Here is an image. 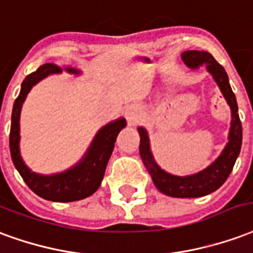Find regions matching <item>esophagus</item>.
Returning a JSON list of instances; mask_svg holds the SVG:
<instances>
[{
	"instance_id": "34e87169",
	"label": "esophagus",
	"mask_w": 253,
	"mask_h": 253,
	"mask_svg": "<svg viewBox=\"0 0 253 253\" xmlns=\"http://www.w3.org/2000/svg\"><path fill=\"white\" fill-rule=\"evenodd\" d=\"M125 117H126V121H128V125L130 126H134V125L139 124L140 121V114L139 110L136 106H129L125 112Z\"/></svg>"
}]
</instances>
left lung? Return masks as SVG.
<instances>
[{"mask_svg":"<svg viewBox=\"0 0 253 253\" xmlns=\"http://www.w3.org/2000/svg\"><path fill=\"white\" fill-rule=\"evenodd\" d=\"M180 58L183 63L191 70L205 66L208 73L213 77L217 86L220 87L221 93L224 95L225 101L230 108V128L228 134V143L225 144L221 154L211 162L206 169H201L198 172L191 175L169 174L162 169L154 158L151 151V141L147 129L143 126L137 128L140 134V156L144 163L145 169H148L151 178L154 180V185L160 193L174 197V198H197L204 197L224 185L228 176L233 169L236 159L239 158L243 141V128L239 117V108L236 101L235 93L232 91L229 84L228 74L224 67L214 60V58L206 51H185L182 52Z\"/></svg>","mask_w":253,"mask_h":253,"instance_id":"left-lung-1","label":"left lung"}]
</instances>
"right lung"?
I'll return each mask as SVG.
<instances>
[{"label": "right lung", "instance_id": "add662e5", "mask_svg": "<svg viewBox=\"0 0 253 253\" xmlns=\"http://www.w3.org/2000/svg\"><path fill=\"white\" fill-rule=\"evenodd\" d=\"M63 71L73 75L82 74V71L78 68L58 67L56 64L45 63L24 79L20 94L13 105L12 125L9 134L13 165L20 172L24 182L35 194L53 202H73V201L84 200L98 190L101 182L104 179L105 169L110 159V155L113 152L116 139L121 132V129L126 126V120L124 117L113 120L104 125L95 133L93 141L90 143L87 151L79 159V162L62 172L43 175L29 169L25 165L20 152V139H21L20 116H21L24 101L35 84H38L48 75L62 74Z\"/></svg>", "mask_w": 253, "mask_h": 253}]
</instances>
